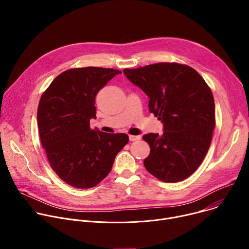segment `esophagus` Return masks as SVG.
Here are the masks:
<instances>
[{"label":"esophagus","mask_w":249,"mask_h":249,"mask_svg":"<svg viewBox=\"0 0 249 249\" xmlns=\"http://www.w3.org/2000/svg\"><path fill=\"white\" fill-rule=\"evenodd\" d=\"M129 139H130V141H132V142H134V141H139V140H141V136L130 135V136H129Z\"/></svg>","instance_id":"1"}]
</instances>
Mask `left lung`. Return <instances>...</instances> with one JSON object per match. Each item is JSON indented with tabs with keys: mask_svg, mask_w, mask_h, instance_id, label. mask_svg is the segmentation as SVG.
<instances>
[{
	"mask_svg": "<svg viewBox=\"0 0 249 249\" xmlns=\"http://www.w3.org/2000/svg\"><path fill=\"white\" fill-rule=\"evenodd\" d=\"M123 73L150 98L149 111L163 123V134H146L151 152L146 169L158 179H186L200 166L215 128V101L210 87L193 68L157 63Z\"/></svg>",
	"mask_w": 249,
	"mask_h": 249,
	"instance_id": "obj_1",
	"label": "left lung"
}]
</instances>
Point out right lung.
<instances>
[{
  "instance_id": "add662e5",
  "label": "right lung",
  "mask_w": 249,
  "mask_h": 249,
  "mask_svg": "<svg viewBox=\"0 0 249 249\" xmlns=\"http://www.w3.org/2000/svg\"><path fill=\"white\" fill-rule=\"evenodd\" d=\"M120 73L99 67L69 69L40 97L37 123L42 147L52 169L71 186L97 185L129 142L127 134L103 133L89 125L95 118L97 92Z\"/></svg>"
}]
</instances>
